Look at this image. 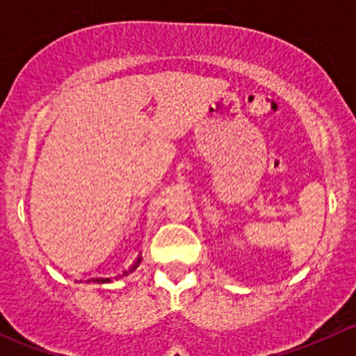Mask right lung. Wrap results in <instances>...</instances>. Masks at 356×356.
<instances>
[{
	"instance_id": "obj_1",
	"label": "right lung",
	"mask_w": 356,
	"mask_h": 356,
	"mask_svg": "<svg viewBox=\"0 0 356 356\" xmlns=\"http://www.w3.org/2000/svg\"><path fill=\"white\" fill-rule=\"evenodd\" d=\"M139 264H141V257H139V258H138V260H136V261H134V264H132V267H131V268H129V270H125V272H124V274H122V275H127V274H131V272H132V270H136V268H138V267H139ZM108 281H110V279H105V281H103V282H108Z\"/></svg>"
}]
</instances>
